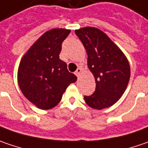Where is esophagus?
Here are the masks:
<instances>
[{
    "instance_id": "obj_1",
    "label": "esophagus",
    "mask_w": 148,
    "mask_h": 148,
    "mask_svg": "<svg viewBox=\"0 0 148 148\" xmlns=\"http://www.w3.org/2000/svg\"><path fill=\"white\" fill-rule=\"evenodd\" d=\"M81 72H82V69H81V68H78V69H77V70L74 72V74H75V75H76L77 77H79V76L80 75Z\"/></svg>"
}]
</instances>
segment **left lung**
Masks as SVG:
<instances>
[{
  "label": "left lung",
  "mask_w": 148,
  "mask_h": 148,
  "mask_svg": "<svg viewBox=\"0 0 148 148\" xmlns=\"http://www.w3.org/2000/svg\"><path fill=\"white\" fill-rule=\"evenodd\" d=\"M88 55V67L93 74L96 89L84 96L85 103L101 110L117 103L130 79V64L124 53L101 29L83 27L75 30Z\"/></svg>",
  "instance_id": "left-lung-1"
}]
</instances>
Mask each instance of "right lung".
Returning a JSON list of instances; mask_svg holds the SVG:
<instances>
[{
  "label": "right lung",
  "mask_w": 148,
  "mask_h": 148,
  "mask_svg": "<svg viewBox=\"0 0 148 148\" xmlns=\"http://www.w3.org/2000/svg\"><path fill=\"white\" fill-rule=\"evenodd\" d=\"M70 29L56 28L44 33L23 55L17 80L23 95L36 108L48 110L62 99L77 77L60 59L61 45Z\"/></svg>",
  "instance_id": "1"
}]
</instances>
